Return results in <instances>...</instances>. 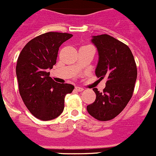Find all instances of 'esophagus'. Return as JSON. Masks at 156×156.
I'll use <instances>...</instances> for the list:
<instances>
[{"label": "esophagus", "instance_id": "esophagus-1", "mask_svg": "<svg viewBox=\"0 0 156 156\" xmlns=\"http://www.w3.org/2000/svg\"><path fill=\"white\" fill-rule=\"evenodd\" d=\"M75 90H77V91H82V90H84V89L82 88V87H75Z\"/></svg>", "mask_w": 156, "mask_h": 156}]
</instances>
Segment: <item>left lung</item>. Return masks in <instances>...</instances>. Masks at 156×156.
<instances>
[{"instance_id":"1","label":"left lung","mask_w":156,"mask_h":156,"mask_svg":"<svg viewBox=\"0 0 156 156\" xmlns=\"http://www.w3.org/2000/svg\"><path fill=\"white\" fill-rule=\"evenodd\" d=\"M91 43L96 46L98 62L95 75L107 79L103 93L93 90L96 99L87 106L89 114L101 121L116 117L127 105L133 93L137 69L130 49L126 44L107 34L93 36Z\"/></svg>"}]
</instances>
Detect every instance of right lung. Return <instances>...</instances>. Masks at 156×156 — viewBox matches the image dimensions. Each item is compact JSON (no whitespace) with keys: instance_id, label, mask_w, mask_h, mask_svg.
<instances>
[{"instance_id":"add662e5","label":"right lung","mask_w":156,"mask_h":156,"mask_svg":"<svg viewBox=\"0 0 156 156\" xmlns=\"http://www.w3.org/2000/svg\"><path fill=\"white\" fill-rule=\"evenodd\" d=\"M73 35L49 32L35 37L23 47L16 66L20 94L30 113L41 120L56 118L64 110L65 97L75 88L49 77L58 48Z\"/></svg>"}]
</instances>
